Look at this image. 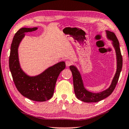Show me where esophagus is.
<instances>
[{"instance_id": "esophagus-1", "label": "esophagus", "mask_w": 129, "mask_h": 129, "mask_svg": "<svg viewBox=\"0 0 129 129\" xmlns=\"http://www.w3.org/2000/svg\"><path fill=\"white\" fill-rule=\"evenodd\" d=\"M72 62L71 61H70V60L66 61V66H68V67L70 66H71V65H72Z\"/></svg>"}]
</instances>
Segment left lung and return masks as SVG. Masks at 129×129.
Instances as JSON below:
<instances>
[{
	"label": "left lung",
	"mask_w": 129,
	"mask_h": 129,
	"mask_svg": "<svg viewBox=\"0 0 129 129\" xmlns=\"http://www.w3.org/2000/svg\"><path fill=\"white\" fill-rule=\"evenodd\" d=\"M107 37L109 40L112 41L113 45L114 46L117 56V70L115 77L113 78L112 84L109 88L101 92L93 93L87 91L84 87L83 80L77 68L74 66H70V69L72 71L73 78V85L74 92L77 98L79 100L85 102H97L100 101L106 97L109 96L114 90L117 81L119 80V76L122 70L123 59L122 56L119 46V42L116 36L114 33L110 31H106Z\"/></svg>",
	"instance_id": "1"
}]
</instances>
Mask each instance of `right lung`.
Here are the masks:
<instances>
[{"label":"right lung","mask_w":129,"mask_h":129,"mask_svg":"<svg viewBox=\"0 0 129 129\" xmlns=\"http://www.w3.org/2000/svg\"><path fill=\"white\" fill-rule=\"evenodd\" d=\"M37 29V27L22 28L15 34L11 45L9 68L14 84L22 95L34 101L44 102L53 96L57 77L66 68V64L64 61H60L35 77H29L21 70L18 61V45L25 33Z\"/></svg>","instance_id":"add662e5"}]
</instances>
